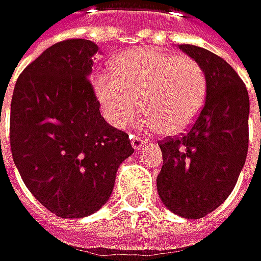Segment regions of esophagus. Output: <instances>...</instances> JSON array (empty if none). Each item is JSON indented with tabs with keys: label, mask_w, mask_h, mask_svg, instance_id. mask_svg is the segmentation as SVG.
<instances>
[{
	"label": "esophagus",
	"mask_w": 261,
	"mask_h": 261,
	"mask_svg": "<svg viewBox=\"0 0 261 261\" xmlns=\"http://www.w3.org/2000/svg\"><path fill=\"white\" fill-rule=\"evenodd\" d=\"M129 139H132V147L135 148V150H141L147 142H145V139H142V138H139V136H136V135H132L129 136Z\"/></svg>",
	"instance_id": "esophagus-1"
}]
</instances>
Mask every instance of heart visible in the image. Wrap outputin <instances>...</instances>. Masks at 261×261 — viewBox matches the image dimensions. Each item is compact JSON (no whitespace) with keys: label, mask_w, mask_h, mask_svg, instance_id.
Wrapping results in <instances>:
<instances>
[{"label":"heart","mask_w":261,"mask_h":261,"mask_svg":"<svg viewBox=\"0 0 261 261\" xmlns=\"http://www.w3.org/2000/svg\"><path fill=\"white\" fill-rule=\"evenodd\" d=\"M114 71L96 73L91 87L102 116L116 128H125L141 103L139 126L177 135L196 120L205 103L206 77L193 58L142 47L119 55Z\"/></svg>","instance_id":"1"}]
</instances>
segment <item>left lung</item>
<instances>
[{"label": "left lung", "mask_w": 261, "mask_h": 261, "mask_svg": "<svg viewBox=\"0 0 261 261\" xmlns=\"http://www.w3.org/2000/svg\"><path fill=\"white\" fill-rule=\"evenodd\" d=\"M179 48L203 68L206 99L187 133L159 142L164 165L158 193L174 214L202 219L228 199L245 165L249 96L223 58L197 45L180 44Z\"/></svg>", "instance_id": "obj_1"}]
</instances>
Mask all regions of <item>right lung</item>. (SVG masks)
<instances>
[{
  "mask_svg": "<svg viewBox=\"0 0 261 261\" xmlns=\"http://www.w3.org/2000/svg\"><path fill=\"white\" fill-rule=\"evenodd\" d=\"M97 50L88 39L53 44L13 88V162L33 197L62 219L96 213L111 196L119 165L135 151L128 135L100 116L88 81Z\"/></svg>",
  "mask_w": 261,
  "mask_h": 261,
  "instance_id": "obj_1",
  "label": "right lung"
}]
</instances>
